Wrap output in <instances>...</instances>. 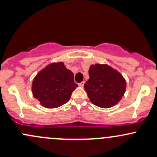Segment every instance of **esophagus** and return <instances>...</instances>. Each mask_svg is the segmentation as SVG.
<instances>
[{
    "label": "esophagus",
    "instance_id": "34e87169",
    "mask_svg": "<svg viewBox=\"0 0 157 157\" xmlns=\"http://www.w3.org/2000/svg\"><path fill=\"white\" fill-rule=\"evenodd\" d=\"M84 85H85V82H81V83H78V86L79 87H83L84 86Z\"/></svg>",
    "mask_w": 157,
    "mask_h": 157
}]
</instances>
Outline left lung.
Returning <instances> with one entry per match:
<instances>
[{"label":"left lung","mask_w":157,"mask_h":157,"mask_svg":"<svg viewBox=\"0 0 157 157\" xmlns=\"http://www.w3.org/2000/svg\"><path fill=\"white\" fill-rule=\"evenodd\" d=\"M89 76L84 87L93 104L107 109L118 103L126 87L120 72L108 65L95 64L90 66Z\"/></svg>","instance_id":"8db88e82"}]
</instances>
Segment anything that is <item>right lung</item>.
<instances>
[{
  "mask_svg": "<svg viewBox=\"0 0 157 157\" xmlns=\"http://www.w3.org/2000/svg\"><path fill=\"white\" fill-rule=\"evenodd\" d=\"M77 87L73 73L60 62L47 66L39 72L33 82L32 91L42 105L53 109L67 103Z\"/></svg>",
  "mask_w": 157,
  "mask_h": 157,
  "instance_id": "add662e5",
  "label": "right lung"
}]
</instances>
